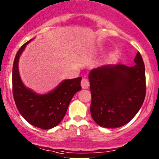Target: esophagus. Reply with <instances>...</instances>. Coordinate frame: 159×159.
<instances>
[{
  "label": "esophagus",
  "mask_w": 159,
  "mask_h": 159,
  "mask_svg": "<svg viewBox=\"0 0 159 159\" xmlns=\"http://www.w3.org/2000/svg\"><path fill=\"white\" fill-rule=\"evenodd\" d=\"M89 81L87 79V78H82V80H81V87H82V89H88V88L89 87Z\"/></svg>",
  "instance_id": "esophagus-1"
}]
</instances>
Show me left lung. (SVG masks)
<instances>
[{
  "label": "left lung",
  "mask_w": 159,
  "mask_h": 159,
  "mask_svg": "<svg viewBox=\"0 0 159 159\" xmlns=\"http://www.w3.org/2000/svg\"><path fill=\"white\" fill-rule=\"evenodd\" d=\"M133 67L108 65L89 73L91 115L98 125L108 129L129 123L143 104L146 93L145 69L137 53Z\"/></svg>",
  "instance_id": "1"
}]
</instances>
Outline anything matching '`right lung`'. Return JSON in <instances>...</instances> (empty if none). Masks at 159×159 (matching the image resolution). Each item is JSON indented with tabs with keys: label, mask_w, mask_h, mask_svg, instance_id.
<instances>
[{
	"label": "right lung",
	"mask_w": 159,
	"mask_h": 159,
	"mask_svg": "<svg viewBox=\"0 0 159 159\" xmlns=\"http://www.w3.org/2000/svg\"><path fill=\"white\" fill-rule=\"evenodd\" d=\"M28 42L20 47L14 58L12 70L13 96L23 118L32 125L41 129L57 126L65 117L70 100L81 89V78L62 81L55 89L45 94H38L24 85L18 70V61Z\"/></svg>",
	"instance_id": "obj_1"
}]
</instances>
